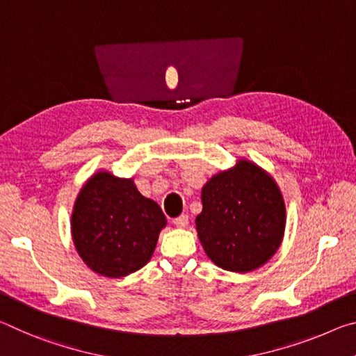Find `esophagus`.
I'll list each match as a JSON object with an SVG mask.
<instances>
[{
  "label": "esophagus",
  "instance_id": "obj_1",
  "mask_svg": "<svg viewBox=\"0 0 356 356\" xmlns=\"http://www.w3.org/2000/svg\"><path fill=\"white\" fill-rule=\"evenodd\" d=\"M173 224L179 227V229H184V227H188V224H189V216L188 214H181V216L173 219Z\"/></svg>",
  "mask_w": 356,
  "mask_h": 356
}]
</instances>
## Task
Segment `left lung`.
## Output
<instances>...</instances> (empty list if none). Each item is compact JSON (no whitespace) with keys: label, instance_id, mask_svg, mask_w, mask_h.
Returning a JSON list of instances; mask_svg holds the SVG:
<instances>
[{"label":"left lung","instance_id":"1","mask_svg":"<svg viewBox=\"0 0 356 356\" xmlns=\"http://www.w3.org/2000/svg\"><path fill=\"white\" fill-rule=\"evenodd\" d=\"M195 229L213 264L233 273L254 271L276 254L285 230V202L275 178L238 159L202 188Z\"/></svg>","mask_w":356,"mask_h":356}]
</instances>
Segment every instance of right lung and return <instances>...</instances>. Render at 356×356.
Instances as JSON below:
<instances>
[{"instance_id":"1","label":"right lung","mask_w":356,"mask_h":356,"mask_svg":"<svg viewBox=\"0 0 356 356\" xmlns=\"http://www.w3.org/2000/svg\"><path fill=\"white\" fill-rule=\"evenodd\" d=\"M167 219L132 178L99 170L81 186L74 203L71 233L86 266L106 277H124L153 255Z\"/></svg>"}]
</instances>
